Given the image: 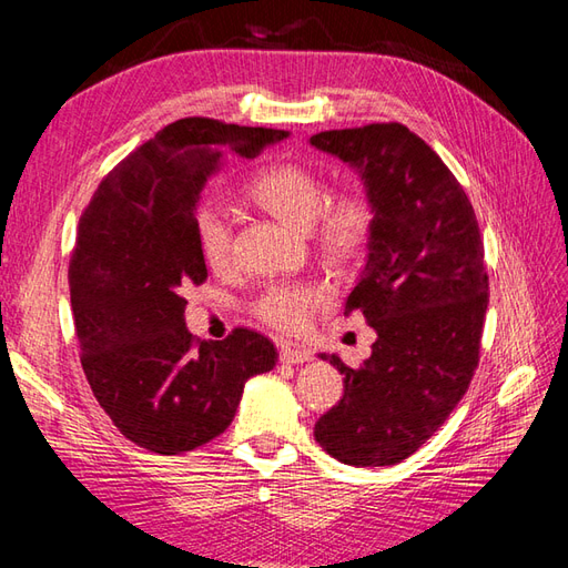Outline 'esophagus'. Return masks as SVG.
Wrapping results in <instances>:
<instances>
[{"mask_svg": "<svg viewBox=\"0 0 568 568\" xmlns=\"http://www.w3.org/2000/svg\"><path fill=\"white\" fill-rule=\"evenodd\" d=\"M310 358H312V354L303 346H287V344L281 346L283 364H305V361H310Z\"/></svg>", "mask_w": 568, "mask_h": 568, "instance_id": "obj_1", "label": "esophagus"}]
</instances>
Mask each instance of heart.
<instances>
[{
	"label": "heart",
	"instance_id": "heart-1",
	"mask_svg": "<svg viewBox=\"0 0 568 568\" xmlns=\"http://www.w3.org/2000/svg\"><path fill=\"white\" fill-rule=\"evenodd\" d=\"M246 195L277 220L310 226L322 258L336 268H354L364 261L376 234V204L368 192L361 187L329 192L327 178L305 163L281 161L261 168L246 183ZM192 234L202 261L212 271L226 268L232 261V224L220 204H197ZM329 297V287L320 283H275L253 300V315L277 332L300 334Z\"/></svg>",
	"mask_w": 568,
	"mask_h": 568
}]
</instances>
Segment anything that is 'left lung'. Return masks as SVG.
Masks as SVG:
<instances>
[{
    "instance_id": "8db88e82",
    "label": "left lung",
    "mask_w": 568,
    "mask_h": 568,
    "mask_svg": "<svg viewBox=\"0 0 568 568\" xmlns=\"http://www.w3.org/2000/svg\"><path fill=\"white\" fill-rule=\"evenodd\" d=\"M312 146L358 168L376 204L364 275L344 315L364 312L378 339L344 395L315 425L348 466H393L415 454L468 390L488 310L484 239L474 204L444 161L407 126L322 131Z\"/></svg>"
}]
</instances>
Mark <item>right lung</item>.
<instances>
[{
	"mask_svg": "<svg viewBox=\"0 0 568 568\" xmlns=\"http://www.w3.org/2000/svg\"><path fill=\"white\" fill-rule=\"evenodd\" d=\"M281 129L187 116L106 173L84 207L70 256V305L80 364L126 439L183 454L232 425L251 376L271 371L268 336L236 327L200 342L185 327V291L207 281L192 214L224 153L256 155Z\"/></svg>",
	"mask_w": 568,
	"mask_h": 568,
	"instance_id": "obj_1",
	"label": "right lung"
}]
</instances>
